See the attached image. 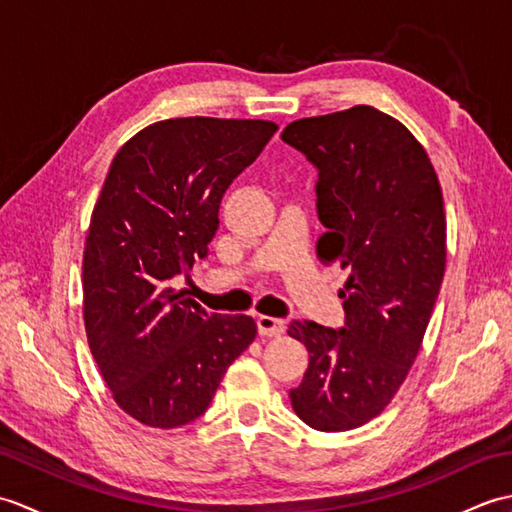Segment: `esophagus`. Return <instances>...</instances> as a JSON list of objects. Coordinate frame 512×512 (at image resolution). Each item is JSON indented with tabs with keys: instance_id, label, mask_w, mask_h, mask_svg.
<instances>
[{
	"instance_id": "34e87169",
	"label": "esophagus",
	"mask_w": 512,
	"mask_h": 512,
	"mask_svg": "<svg viewBox=\"0 0 512 512\" xmlns=\"http://www.w3.org/2000/svg\"><path fill=\"white\" fill-rule=\"evenodd\" d=\"M257 330L262 336H281L286 332V325L281 319L266 317V314H262V317H257Z\"/></svg>"
}]
</instances>
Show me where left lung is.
Masks as SVG:
<instances>
[{"mask_svg": "<svg viewBox=\"0 0 512 512\" xmlns=\"http://www.w3.org/2000/svg\"><path fill=\"white\" fill-rule=\"evenodd\" d=\"M281 138L319 169V259L350 273L345 328L290 323L310 354L292 409L312 429L350 431L389 405L418 356L447 264L442 189L416 136L376 107L299 118Z\"/></svg>", "mask_w": 512, "mask_h": 512, "instance_id": "left-lung-1", "label": "left lung"}]
</instances>
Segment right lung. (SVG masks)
<instances>
[{
	"instance_id": "1",
	"label": "right lung",
	"mask_w": 512,
	"mask_h": 512,
	"mask_svg": "<svg viewBox=\"0 0 512 512\" xmlns=\"http://www.w3.org/2000/svg\"><path fill=\"white\" fill-rule=\"evenodd\" d=\"M275 132L250 118H167L112 160L85 237L83 321L112 398L140 424L200 418L255 341L246 314L206 312L169 284L209 253L224 191Z\"/></svg>"
}]
</instances>
